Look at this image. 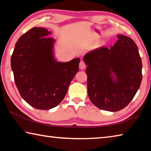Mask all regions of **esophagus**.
<instances>
[{
  "mask_svg": "<svg viewBox=\"0 0 151 151\" xmlns=\"http://www.w3.org/2000/svg\"><path fill=\"white\" fill-rule=\"evenodd\" d=\"M86 68V65L85 63L83 62V61H81L80 64H79V68H80L81 70H83L85 69Z\"/></svg>",
  "mask_w": 151,
  "mask_h": 151,
  "instance_id": "obj_1",
  "label": "esophagus"
}]
</instances>
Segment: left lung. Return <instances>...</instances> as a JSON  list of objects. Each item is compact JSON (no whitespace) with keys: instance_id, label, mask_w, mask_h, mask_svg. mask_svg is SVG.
I'll return each instance as SVG.
<instances>
[{"instance_id":"obj_1","label":"left lung","mask_w":151,"mask_h":151,"mask_svg":"<svg viewBox=\"0 0 151 151\" xmlns=\"http://www.w3.org/2000/svg\"><path fill=\"white\" fill-rule=\"evenodd\" d=\"M109 48L101 47L86 53L88 95L99 109L116 112L134 98L142 81V61L137 45L131 38L118 35Z\"/></svg>"}]
</instances>
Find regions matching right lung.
<instances>
[{
	"label": "right lung",
	"instance_id": "obj_1",
	"mask_svg": "<svg viewBox=\"0 0 151 151\" xmlns=\"http://www.w3.org/2000/svg\"><path fill=\"white\" fill-rule=\"evenodd\" d=\"M47 29L34 27L22 35L11 57L14 82L22 98L35 109L48 110L60 103L78 71L80 58L57 62L56 40Z\"/></svg>",
	"mask_w": 151,
	"mask_h": 151
}]
</instances>
